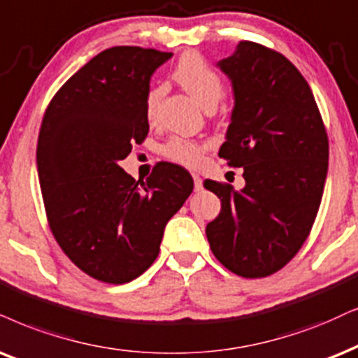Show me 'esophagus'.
<instances>
[{"mask_svg": "<svg viewBox=\"0 0 358 358\" xmlns=\"http://www.w3.org/2000/svg\"><path fill=\"white\" fill-rule=\"evenodd\" d=\"M192 176H193L194 189H196V192H200V189L203 188V180H201V176H200V175H196V173H193Z\"/></svg>", "mask_w": 358, "mask_h": 358, "instance_id": "obj_1", "label": "esophagus"}]
</instances>
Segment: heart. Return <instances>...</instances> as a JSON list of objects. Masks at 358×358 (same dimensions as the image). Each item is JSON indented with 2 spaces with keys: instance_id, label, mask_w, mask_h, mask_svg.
<instances>
[{
  "instance_id": "1",
  "label": "heart",
  "mask_w": 358,
  "mask_h": 358,
  "mask_svg": "<svg viewBox=\"0 0 358 358\" xmlns=\"http://www.w3.org/2000/svg\"><path fill=\"white\" fill-rule=\"evenodd\" d=\"M173 78L205 108H215L224 94L223 78L213 67L208 66L205 59L196 52H187L178 59L173 69ZM160 97V87H153L147 94L145 110L150 120L155 117ZM206 150V143L185 137H171L162 147V153L165 158L178 165L188 166V169H194V166L200 165Z\"/></svg>"
}]
</instances>
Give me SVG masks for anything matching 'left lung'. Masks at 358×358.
<instances>
[{"mask_svg":"<svg viewBox=\"0 0 358 358\" xmlns=\"http://www.w3.org/2000/svg\"><path fill=\"white\" fill-rule=\"evenodd\" d=\"M218 66L234 90L220 157L243 166L246 185L238 192L205 180L221 201L206 238L226 269L266 278L282 269L309 236L327 176V132L309 84L280 52L241 41Z\"/></svg>","mask_w":358,"mask_h":358,"instance_id":"left-lung-1","label":"left lung"}]
</instances>
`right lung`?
I'll use <instances>...</instances> for the list:
<instances>
[{
  "label": "right lung",
  "instance_id": "add662e5",
  "mask_svg": "<svg viewBox=\"0 0 358 358\" xmlns=\"http://www.w3.org/2000/svg\"><path fill=\"white\" fill-rule=\"evenodd\" d=\"M171 52L115 46L92 57L54 94L36 160L49 228L80 271L125 284L153 264L165 224L193 192L183 166L160 162L145 182L120 160L148 135L150 78Z\"/></svg>",
  "mask_w": 358,
  "mask_h": 358
}]
</instances>
